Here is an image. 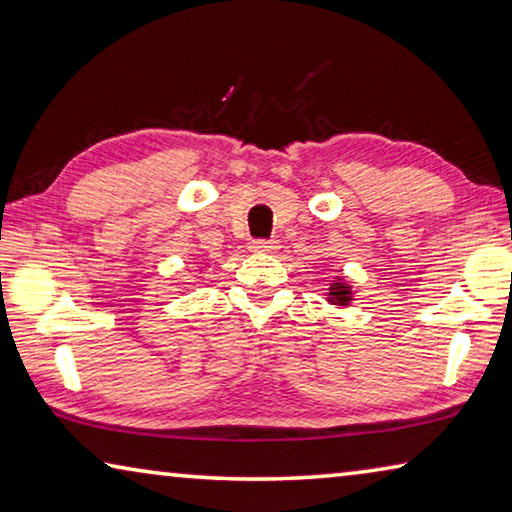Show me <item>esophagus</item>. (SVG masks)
<instances>
[{"label": "esophagus", "mask_w": 512, "mask_h": 512, "mask_svg": "<svg viewBox=\"0 0 512 512\" xmlns=\"http://www.w3.org/2000/svg\"><path fill=\"white\" fill-rule=\"evenodd\" d=\"M277 241H273V239H257V241H253V244H250V250H253V253H262V255H273V253H277Z\"/></svg>", "instance_id": "1"}]
</instances>
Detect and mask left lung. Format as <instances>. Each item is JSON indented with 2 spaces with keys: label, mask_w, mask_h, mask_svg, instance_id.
I'll return each mask as SVG.
<instances>
[{
  "label": "left lung",
  "mask_w": 512,
  "mask_h": 512,
  "mask_svg": "<svg viewBox=\"0 0 512 512\" xmlns=\"http://www.w3.org/2000/svg\"><path fill=\"white\" fill-rule=\"evenodd\" d=\"M354 287L352 284L345 280L343 275H336L332 282H329V289H327V293H325V300L329 302V305H334V307H350L352 302H354Z\"/></svg>",
  "instance_id": "1"
}]
</instances>
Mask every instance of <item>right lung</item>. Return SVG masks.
Instances as JSON below:
<instances>
[{
  "instance_id": "obj_1",
  "label": "right lung",
  "mask_w": 512,
  "mask_h": 512,
  "mask_svg": "<svg viewBox=\"0 0 512 512\" xmlns=\"http://www.w3.org/2000/svg\"><path fill=\"white\" fill-rule=\"evenodd\" d=\"M185 287H192V284H185ZM183 291H187V289H183Z\"/></svg>"
}]
</instances>
